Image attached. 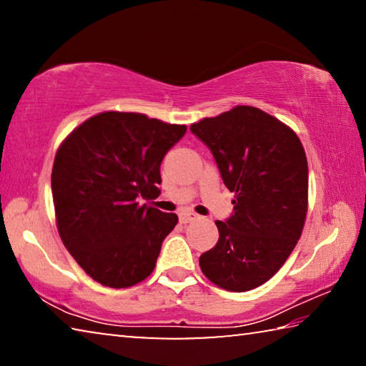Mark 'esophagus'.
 Instances as JSON below:
<instances>
[{
	"instance_id": "34e87169",
	"label": "esophagus",
	"mask_w": 366,
	"mask_h": 366,
	"mask_svg": "<svg viewBox=\"0 0 366 366\" xmlns=\"http://www.w3.org/2000/svg\"><path fill=\"white\" fill-rule=\"evenodd\" d=\"M195 219H198V214L194 213V212H190V209H184V212L179 214V221H181L182 224H187V222L195 221Z\"/></svg>"
}]
</instances>
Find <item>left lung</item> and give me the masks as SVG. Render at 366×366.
Instances as JSON below:
<instances>
[{"mask_svg": "<svg viewBox=\"0 0 366 366\" xmlns=\"http://www.w3.org/2000/svg\"><path fill=\"white\" fill-rule=\"evenodd\" d=\"M234 192V214L216 221L219 239L200 257L216 286L245 292L262 286L299 242L308 209V163L297 134L255 107H234L190 126Z\"/></svg>", "mask_w": 366, "mask_h": 366, "instance_id": "obj_1", "label": "left lung"}]
</instances>
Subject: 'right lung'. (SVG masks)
<instances>
[{
	"label": "right lung",
	"mask_w": 366,
	"mask_h": 366,
	"mask_svg": "<svg viewBox=\"0 0 366 366\" xmlns=\"http://www.w3.org/2000/svg\"><path fill=\"white\" fill-rule=\"evenodd\" d=\"M187 127L142 113L103 111L59 145L51 192L59 237L74 259L102 286L142 282L157 266L176 213L140 205L159 195V166Z\"/></svg>",
	"instance_id": "add662e5"
}]
</instances>
